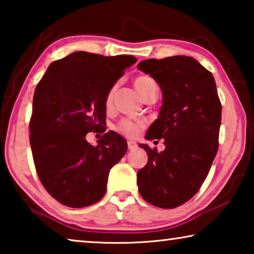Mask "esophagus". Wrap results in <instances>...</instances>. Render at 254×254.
<instances>
[{"label": "esophagus", "mask_w": 254, "mask_h": 254, "mask_svg": "<svg viewBox=\"0 0 254 254\" xmlns=\"http://www.w3.org/2000/svg\"><path fill=\"white\" fill-rule=\"evenodd\" d=\"M127 148H128V150L135 149L136 148V142H134V141H132V140H128L127 141Z\"/></svg>", "instance_id": "34e87169"}]
</instances>
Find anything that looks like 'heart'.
Listing matches in <instances>:
<instances>
[{
    "label": "heart",
    "instance_id": "obj_1",
    "mask_svg": "<svg viewBox=\"0 0 254 254\" xmlns=\"http://www.w3.org/2000/svg\"><path fill=\"white\" fill-rule=\"evenodd\" d=\"M153 85H156L154 80L151 78V77L148 76H140L137 77L134 81V86L136 88V91L139 92L141 96L144 95V93L148 91L150 87H152ZM112 100H113V89L109 92L106 96V105L109 106ZM144 127V122L140 121V120H130V119H124L122 121H120L117 126H115V130H117L119 133H121L124 136L127 137H135L137 134H139L141 128Z\"/></svg>",
    "mask_w": 254,
    "mask_h": 254
}]
</instances>
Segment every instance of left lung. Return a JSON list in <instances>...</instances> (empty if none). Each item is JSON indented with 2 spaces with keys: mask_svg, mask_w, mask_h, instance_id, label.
<instances>
[{
  "mask_svg": "<svg viewBox=\"0 0 254 254\" xmlns=\"http://www.w3.org/2000/svg\"><path fill=\"white\" fill-rule=\"evenodd\" d=\"M137 68L157 81L162 105L145 139H163L161 152L140 144L148 162L137 171L142 198L160 208H175L194 196L217 152L222 106L212 75L196 59L173 56L147 59Z\"/></svg>",
  "mask_w": 254,
  "mask_h": 254,
  "instance_id": "left-lung-1",
  "label": "left lung"
}]
</instances>
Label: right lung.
<instances>
[{
    "label": "right lung",
    "mask_w": 254,
    "mask_h": 254,
    "mask_svg": "<svg viewBox=\"0 0 254 254\" xmlns=\"http://www.w3.org/2000/svg\"><path fill=\"white\" fill-rule=\"evenodd\" d=\"M133 56L114 57L76 51L56 60L38 84L30 120V144L46 190L68 207L80 208L103 198L112 167L127 144L113 131L96 147L86 134L105 126L106 96Z\"/></svg>",
    "instance_id": "right-lung-1"
}]
</instances>
